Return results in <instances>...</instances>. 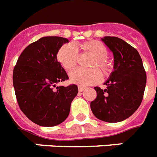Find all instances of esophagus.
I'll return each mask as SVG.
<instances>
[{"label":"esophagus","mask_w":157,"mask_h":157,"mask_svg":"<svg viewBox=\"0 0 157 157\" xmlns=\"http://www.w3.org/2000/svg\"><path fill=\"white\" fill-rule=\"evenodd\" d=\"M85 89H86V87H84V86H78V91H79V92H82Z\"/></svg>","instance_id":"1"}]
</instances>
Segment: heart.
<instances>
[{"instance_id":"obj_1","label":"heart","mask_w":157,"mask_h":157,"mask_svg":"<svg viewBox=\"0 0 157 157\" xmlns=\"http://www.w3.org/2000/svg\"><path fill=\"white\" fill-rule=\"evenodd\" d=\"M82 52L87 53L94 57L90 64V68H98L103 76L108 75L112 71V65L107 60L108 50L101 41L96 40L84 41L79 45ZM57 60L63 69L70 71L76 66L77 53L71 44H65L57 53ZM71 82L81 86L93 85L99 82L101 75L97 69H75L70 73Z\"/></svg>"}]
</instances>
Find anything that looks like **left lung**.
<instances>
[{"mask_svg": "<svg viewBox=\"0 0 157 157\" xmlns=\"http://www.w3.org/2000/svg\"><path fill=\"white\" fill-rule=\"evenodd\" d=\"M101 40L113 53L114 71L104 82L107 88L94 87L97 96L90 109L99 120L117 123L130 117L140 107L146 86V72L134 47L116 37Z\"/></svg>", "mask_w": 157, "mask_h": 157, "instance_id": "obj_1", "label": "left lung"}]
</instances>
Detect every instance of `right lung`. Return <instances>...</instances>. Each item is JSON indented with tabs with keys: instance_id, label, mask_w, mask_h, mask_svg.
Instances as JSON below:
<instances>
[{
	"instance_id": "obj_1",
	"label": "right lung",
	"mask_w": 157,
	"mask_h": 157,
	"mask_svg": "<svg viewBox=\"0 0 157 157\" xmlns=\"http://www.w3.org/2000/svg\"><path fill=\"white\" fill-rule=\"evenodd\" d=\"M67 38L41 37L27 46L18 58L13 83L21 110L28 119L42 127L63 123L69 116L78 86H59L68 75L57 60V53Z\"/></svg>"
}]
</instances>
